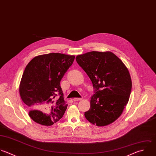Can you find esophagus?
I'll list each match as a JSON object with an SVG mask.
<instances>
[{
	"label": "esophagus",
	"instance_id": "esophagus-1",
	"mask_svg": "<svg viewBox=\"0 0 156 156\" xmlns=\"http://www.w3.org/2000/svg\"><path fill=\"white\" fill-rule=\"evenodd\" d=\"M81 100V98H73V101H80V100Z\"/></svg>",
	"mask_w": 156,
	"mask_h": 156
}]
</instances>
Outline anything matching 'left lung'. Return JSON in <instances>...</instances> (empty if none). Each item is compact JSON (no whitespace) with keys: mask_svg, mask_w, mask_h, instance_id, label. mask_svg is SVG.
<instances>
[{"mask_svg":"<svg viewBox=\"0 0 156 156\" xmlns=\"http://www.w3.org/2000/svg\"><path fill=\"white\" fill-rule=\"evenodd\" d=\"M76 61L94 89L86 119L98 126L113 123L122 114L131 95L132 81L127 67L111 51H90L77 56Z\"/></svg>","mask_w":156,"mask_h":156,"instance_id":"obj_1","label":"left lung"}]
</instances>
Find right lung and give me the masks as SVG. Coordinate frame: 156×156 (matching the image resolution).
<instances>
[{"mask_svg": "<svg viewBox=\"0 0 156 156\" xmlns=\"http://www.w3.org/2000/svg\"><path fill=\"white\" fill-rule=\"evenodd\" d=\"M74 59V56L51 53L36 56L26 66L19 93L36 123L51 126L62 117L67 105L60 82Z\"/></svg>", "mask_w": 156, "mask_h": 156, "instance_id": "add662e5", "label": "right lung"}]
</instances>
